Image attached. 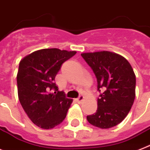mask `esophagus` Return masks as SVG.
<instances>
[{
  "mask_svg": "<svg viewBox=\"0 0 150 150\" xmlns=\"http://www.w3.org/2000/svg\"><path fill=\"white\" fill-rule=\"evenodd\" d=\"M84 100V96H80L78 98H76V101L78 103H81Z\"/></svg>",
  "mask_w": 150,
  "mask_h": 150,
  "instance_id": "esophagus-1",
  "label": "esophagus"
}]
</instances>
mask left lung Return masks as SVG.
I'll use <instances>...</instances> for the list:
<instances>
[{"instance_id":"8db88e82","label":"left lung","mask_w":150,"mask_h":150,"mask_svg":"<svg viewBox=\"0 0 150 150\" xmlns=\"http://www.w3.org/2000/svg\"><path fill=\"white\" fill-rule=\"evenodd\" d=\"M97 80V110L86 119L101 129L118 125L130 110L136 96V76L128 60L110 51L81 54Z\"/></svg>"}]
</instances>
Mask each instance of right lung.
<instances>
[{
  "label": "right lung",
  "instance_id": "obj_1",
  "mask_svg": "<svg viewBox=\"0 0 150 150\" xmlns=\"http://www.w3.org/2000/svg\"><path fill=\"white\" fill-rule=\"evenodd\" d=\"M76 54L57 48L42 49L20 62L17 75L18 98L28 117L38 127L52 129L66 117L73 100L58 90L54 80L63 63Z\"/></svg>",
  "mask_w": 150,
  "mask_h": 150
}]
</instances>
